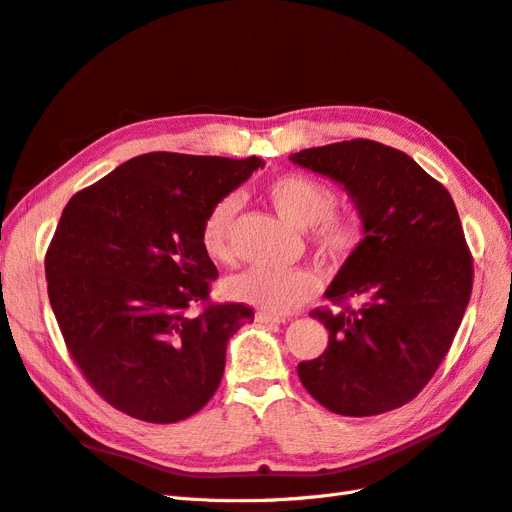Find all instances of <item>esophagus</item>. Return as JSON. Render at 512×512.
Here are the masks:
<instances>
[{"label":"esophagus","instance_id":"34e87169","mask_svg":"<svg viewBox=\"0 0 512 512\" xmlns=\"http://www.w3.org/2000/svg\"><path fill=\"white\" fill-rule=\"evenodd\" d=\"M256 320H258V322H262V324H282V322H286L284 318H280V316H273V314H267V312H258V314H256Z\"/></svg>","mask_w":512,"mask_h":512}]
</instances>
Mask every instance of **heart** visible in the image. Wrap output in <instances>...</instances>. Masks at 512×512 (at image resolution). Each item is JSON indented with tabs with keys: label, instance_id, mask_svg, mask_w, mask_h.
<instances>
[{
	"label": "heart",
	"instance_id": "b5f03b06",
	"mask_svg": "<svg viewBox=\"0 0 512 512\" xmlns=\"http://www.w3.org/2000/svg\"><path fill=\"white\" fill-rule=\"evenodd\" d=\"M265 196L282 218L297 228H307V237L324 258L346 260L363 243V226L350 213H337V196L327 183L305 173H286L265 185ZM239 211L237 198L224 196L200 222L198 241L203 252L220 265L235 260L232 224ZM230 294L241 303L260 307L273 316H286L309 301L318 290V280L307 269L254 267L230 282Z\"/></svg>",
	"mask_w": 512,
	"mask_h": 512
}]
</instances>
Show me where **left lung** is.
I'll return each instance as SVG.
<instances>
[{
  "instance_id": "8db88e82",
  "label": "left lung",
  "mask_w": 512,
  "mask_h": 512,
  "mask_svg": "<svg viewBox=\"0 0 512 512\" xmlns=\"http://www.w3.org/2000/svg\"><path fill=\"white\" fill-rule=\"evenodd\" d=\"M352 196L363 243L316 307L329 329L318 359L299 363L307 393L342 416L401 408L425 389L472 294V254L451 194L408 153L352 138L292 153Z\"/></svg>"
}]
</instances>
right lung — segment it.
Returning a JSON list of instances; mask_svg holds the SVG:
<instances>
[{
    "label": "right lung",
    "mask_w": 512,
    "mask_h": 512,
    "mask_svg": "<svg viewBox=\"0 0 512 512\" xmlns=\"http://www.w3.org/2000/svg\"><path fill=\"white\" fill-rule=\"evenodd\" d=\"M262 164L143 153L76 192L61 213L44 258L49 301L72 361L119 412L177 423L218 391L228 339L254 309L209 301L218 269L198 230Z\"/></svg>",
    "instance_id": "obj_1"
}]
</instances>
